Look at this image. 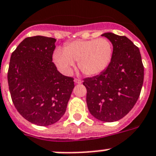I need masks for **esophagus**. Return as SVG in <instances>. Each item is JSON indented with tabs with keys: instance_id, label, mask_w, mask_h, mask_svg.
<instances>
[{
	"instance_id": "obj_1",
	"label": "esophagus",
	"mask_w": 156,
	"mask_h": 156,
	"mask_svg": "<svg viewBox=\"0 0 156 156\" xmlns=\"http://www.w3.org/2000/svg\"><path fill=\"white\" fill-rule=\"evenodd\" d=\"M74 82H75L76 84H82V80L81 79H78V78H75L74 79Z\"/></svg>"
}]
</instances>
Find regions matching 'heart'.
I'll return each instance as SVG.
<instances>
[{"instance_id":"1","label":"heart","mask_w":156,"mask_h":156,"mask_svg":"<svg viewBox=\"0 0 156 156\" xmlns=\"http://www.w3.org/2000/svg\"><path fill=\"white\" fill-rule=\"evenodd\" d=\"M113 55V45L106 38L75 40L64 49H57L53 60L62 72L68 74L78 62V68L87 76H96L107 69Z\"/></svg>"}]
</instances>
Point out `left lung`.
<instances>
[{"label": "left lung", "instance_id": "8db88e82", "mask_svg": "<svg viewBox=\"0 0 156 156\" xmlns=\"http://www.w3.org/2000/svg\"><path fill=\"white\" fill-rule=\"evenodd\" d=\"M113 45L111 63L99 75L84 79L90 113L103 122H115L137 102L144 78L140 49L125 36L105 33Z\"/></svg>", "mask_w": 156, "mask_h": 156}]
</instances>
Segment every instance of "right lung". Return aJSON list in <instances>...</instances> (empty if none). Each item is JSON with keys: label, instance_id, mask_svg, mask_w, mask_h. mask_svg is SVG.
<instances>
[{"label": "right lung", "instance_id": "obj_1", "mask_svg": "<svg viewBox=\"0 0 156 156\" xmlns=\"http://www.w3.org/2000/svg\"><path fill=\"white\" fill-rule=\"evenodd\" d=\"M56 39L26 37L12 53L9 89L19 114L29 122L49 126L62 117L74 87V78L62 75L52 60Z\"/></svg>", "mask_w": 156, "mask_h": 156}]
</instances>
